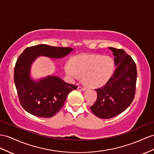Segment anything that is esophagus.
Segmentation results:
<instances>
[{"mask_svg":"<svg viewBox=\"0 0 154 154\" xmlns=\"http://www.w3.org/2000/svg\"><path fill=\"white\" fill-rule=\"evenodd\" d=\"M77 90H80V91H85V90H86V88H85V87H82V86H78Z\"/></svg>","mask_w":154,"mask_h":154,"instance_id":"esophagus-1","label":"esophagus"}]
</instances>
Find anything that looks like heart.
<instances>
[{"label": "heart", "mask_w": 154, "mask_h": 154, "mask_svg": "<svg viewBox=\"0 0 154 154\" xmlns=\"http://www.w3.org/2000/svg\"><path fill=\"white\" fill-rule=\"evenodd\" d=\"M64 69L70 81L79 79L83 75L86 85L97 87L106 83L111 78L114 62L111 58L99 54L79 55L67 62Z\"/></svg>", "instance_id": "b5f03b06"}]
</instances>
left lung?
I'll use <instances>...</instances> for the list:
<instances>
[{"instance_id": "obj_1", "label": "left lung", "mask_w": 154, "mask_h": 154, "mask_svg": "<svg viewBox=\"0 0 154 154\" xmlns=\"http://www.w3.org/2000/svg\"><path fill=\"white\" fill-rule=\"evenodd\" d=\"M116 68L107 83L97 88L96 101L90 107L92 112L102 119L116 116L131 105L135 97L137 67L132 58L123 49L109 47Z\"/></svg>"}]
</instances>
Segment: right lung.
Masks as SVG:
<instances>
[{
	"label": "right lung",
	"instance_id": "obj_1",
	"mask_svg": "<svg viewBox=\"0 0 154 154\" xmlns=\"http://www.w3.org/2000/svg\"><path fill=\"white\" fill-rule=\"evenodd\" d=\"M73 49L40 44L27 47L19 57L14 69V82L23 108L31 115L51 118L64 106L68 94L77 86L57 76L48 75L34 81L30 76L32 63L38 57L62 58Z\"/></svg>",
	"mask_w": 154,
	"mask_h": 154
}]
</instances>
